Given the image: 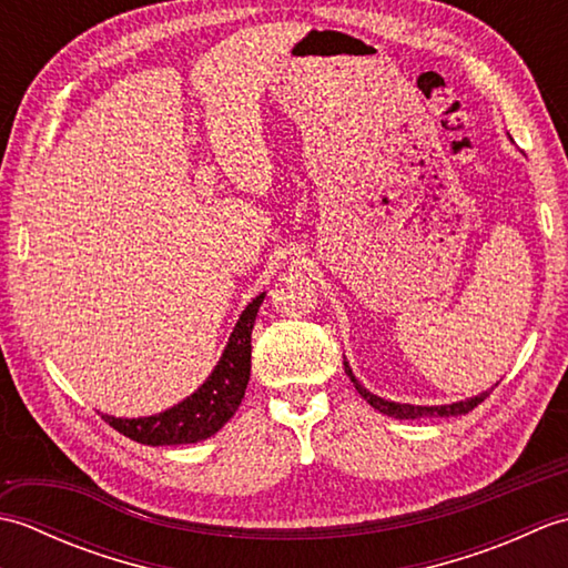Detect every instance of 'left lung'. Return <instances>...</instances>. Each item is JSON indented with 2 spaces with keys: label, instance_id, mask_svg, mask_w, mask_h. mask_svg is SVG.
<instances>
[{
  "label": "left lung",
  "instance_id": "8db88e82",
  "mask_svg": "<svg viewBox=\"0 0 568 568\" xmlns=\"http://www.w3.org/2000/svg\"><path fill=\"white\" fill-rule=\"evenodd\" d=\"M344 371H346V376L352 378V383H354V388L358 390V395L364 397V400H366L371 407H376L378 413H383V415H390V417H395V419H417V417H458V415H466V413H470V409L478 407V405L484 403L486 397L493 393V388H490V390L480 393V395H476V397H468V400L452 403V405H432V407H422V405H403V403L383 400V397L368 393V390L364 388V385H361V383L356 381V376L352 373V368H348L346 361H344Z\"/></svg>",
  "mask_w": 568,
  "mask_h": 568
}]
</instances>
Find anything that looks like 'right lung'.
<instances>
[{"label":"right lung","instance_id":"1","mask_svg":"<svg viewBox=\"0 0 568 568\" xmlns=\"http://www.w3.org/2000/svg\"><path fill=\"white\" fill-rule=\"evenodd\" d=\"M263 297L265 295H258L241 312L220 364H216L212 376L202 383L197 393H192L187 400L165 409L161 415L139 419L102 415L104 422H110V427L124 434V437L151 446L195 444L220 432L234 417L241 397L246 393L251 376V332Z\"/></svg>","mask_w":568,"mask_h":568}]
</instances>
